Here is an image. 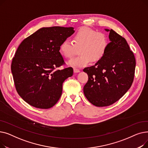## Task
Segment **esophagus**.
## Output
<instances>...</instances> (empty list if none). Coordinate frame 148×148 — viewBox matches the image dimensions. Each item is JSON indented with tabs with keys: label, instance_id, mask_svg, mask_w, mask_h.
Instances as JSON below:
<instances>
[{
	"label": "esophagus",
	"instance_id": "34e87169",
	"mask_svg": "<svg viewBox=\"0 0 148 148\" xmlns=\"http://www.w3.org/2000/svg\"><path fill=\"white\" fill-rule=\"evenodd\" d=\"M80 71V69H77V68H74V72L75 73H79Z\"/></svg>",
	"mask_w": 148,
	"mask_h": 148
}]
</instances>
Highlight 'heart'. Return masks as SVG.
Returning <instances> with one entry per match:
<instances>
[{"label": "heart", "instance_id": "obj_1", "mask_svg": "<svg viewBox=\"0 0 148 148\" xmlns=\"http://www.w3.org/2000/svg\"><path fill=\"white\" fill-rule=\"evenodd\" d=\"M109 45L108 38L101 32L84 26L76 31L73 42L65 40L60 45V52L65 58H72L79 49V56L68 62L70 66L83 67L91 63H97L106 54Z\"/></svg>", "mask_w": 148, "mask_h": 148}]
</instances>
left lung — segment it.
<instances>
[{
  "label": "left lung",
  "instance_id": "8db88e82",
  "mask_svg": "<svg viewBox=\"0 0 148 148\" xmlns=\"http://www.w3.org/2000/svg\"><path fill=\"white\" fill-rule=\"evenodd\" d=\"M109 32L110 42L103 58L85 68L88 81L83 88L89 101L97 107L112 105L128 90L133 82L136 59L126 40L115 31Z\"/></svg>",
  "mask_w": 148,
  "mask_h": 148
}]
</instances>
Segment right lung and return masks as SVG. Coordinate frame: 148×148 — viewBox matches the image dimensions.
I'll use <instances>...</instances> for the list:
<instances>
[{"instance_id": "1", "label": "right lung", "mask_w": 148, "mask_h": 148, "mask_svg": "<svg viewBox=\"0 0 148 148\" xmlns=\"http://www.w3.org/2000/svg\"><path fill=\"white\" fill-rule=\"evenodd\" d=\"M74 33L72 27H42L23 40L12 59L11 72L18 95L27 103L47 109L55 105L62 93V84L73 74L65 64L61 43Z\"/></svg>"}]
</instances>
